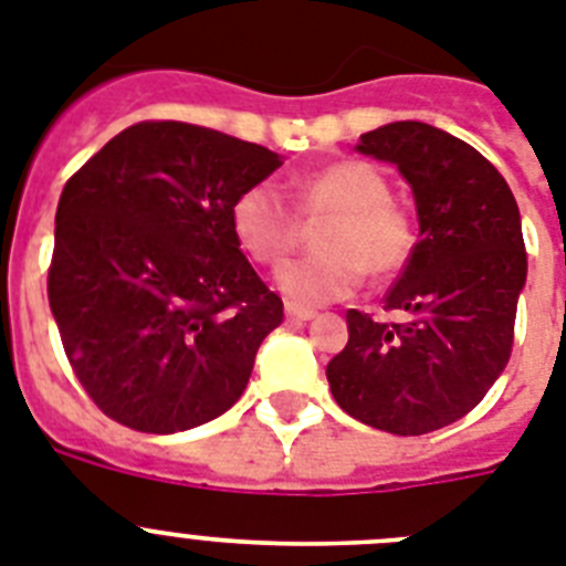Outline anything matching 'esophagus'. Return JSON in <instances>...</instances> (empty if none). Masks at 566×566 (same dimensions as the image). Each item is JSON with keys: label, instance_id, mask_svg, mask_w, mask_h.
Returning a JSON list of instances; mask_svg holds the SVG:
<instances>
[{"label": "esophagus", "instance_id": "esophagus-1", "mask_svg": "<svg viewBox=\"0 0 566 566\" xmlns=\"http://www.w3.org/2000/svg\"><path fill=\"white\" fill-rule=\"evenodd\" d=\"M284 313L291 316V319L296 322H307L316 316V311L313 307H305V305H296V302H284Z\"/></svg>", "mask_w": 566, "mask_h": 566}]
</instances>
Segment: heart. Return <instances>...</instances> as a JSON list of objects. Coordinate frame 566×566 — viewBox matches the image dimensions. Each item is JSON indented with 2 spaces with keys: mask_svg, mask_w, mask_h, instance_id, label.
Segmentation results:
<instances>
[{
  "mask_svg": "<svg viewBox=\"0 0 566 566\" xmlns=\"http://www.w3.org/2000/svg\"><path fill=\"white\" fill-rule=\"evenodd\" d=\"M296 209L270 180L241 189L230 207L232 235L264 268L282 264L298 244V214L307 221L331 216L316 239L322 253L287 261L275 275L293 302L319 305L350 296L365 270L374 279H391L415 255V216L391 198L388 178L368 160H336L298 180Z\"/></svg>",
  "mask_w": 566,
  "mask_h": 566,
  "instance_id": "1",
  "label": "heart"
}]
</instances>
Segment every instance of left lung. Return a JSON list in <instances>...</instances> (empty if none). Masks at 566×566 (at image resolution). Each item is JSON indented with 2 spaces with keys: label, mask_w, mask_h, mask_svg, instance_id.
Returning <instances> with one entry per match:
<instances>
[{
  "label": "left lung",
  "mask_w": 566,
  "mask_h": 566,
  "mask_svg": "<svg viewBox=\"0 0 566 566\" xmlns=\"http://www.w3.org/2000/svg\"><path fill=\"white\" fill-rule=\"evenodd\" d=\"M356 149L411 184L420 241L386 296L400 322L348 311L327 363L345 415L388 434H429L467 417L510 363L526 250L515 195L495 166L429 123H388Z\"/></svg>",
  "instance_id": "8db88e82"
}]
</instances>
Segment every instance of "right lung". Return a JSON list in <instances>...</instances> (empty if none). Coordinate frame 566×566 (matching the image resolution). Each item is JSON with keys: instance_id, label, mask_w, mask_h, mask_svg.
<instances>
[{"instance_id": "right-lung-1", "label": "right lung", "mask_w": 566, "mask_h": 566, "mask_svg": "<svg viewBox=\"0 0 566 566\" xmlns=\"http://www.w3.org/2000/svg\"><path fill=\"white\" fill-rule=\"evenodd\" d=\"M279 166L259 144L144 120L71 175L49 302L71 371L103 415L175 434L244 394L284 307L241 253L230 207Z\"/></svg>"}]
</instances>
